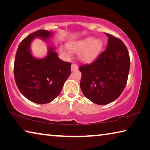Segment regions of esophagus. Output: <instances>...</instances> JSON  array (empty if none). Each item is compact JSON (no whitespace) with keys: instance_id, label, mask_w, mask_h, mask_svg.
Returning a JSON list of instances; mask_svg holds the SVG:
<instances>
[{"instance_id":"1","label":"esophagus","mask_w":150,"mask_h":150,"mask_svg":"<svg viewBox=\"0 0 150 150\" xmlns=\"http://www.w3.org/2000/svg\"><path fill=\"white\" fill-rule=\"evenodd\" d=\"M71 68V71H75L78 69V65L77 64H75V63H72Z\"/></svg>"}]
</instances>
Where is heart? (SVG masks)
Segmentation results:
<instances>
[{"instance_id": "1", "label": "heart", "mask_w": 150, "mask_h": 150, "mask_svg": "<svg viewBox=\"0 0 150 150\" xmlns=\"http://www.w3.org/2000/svg\"><path fill=\"white\" fill-rule=\"evenodd\" d=\"M103 47V42L100 38L94 39V37L85 38L67 44V47L73 52H79V57L84 62H91L96 59L100 54ZM60 52L63 55H67V52L61 48Z\"/></svg>"}]
</instances>
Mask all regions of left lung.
<instances>
[{
  "label": "left lung",
  "mask_w": 150,
  "mask_h": 150,
  "mask_svg": "<svg viewBox=\"0 0 150 150\" xmlns=\"http://www.w3.org/2000/svg\"><path fill=\"white\" fill-rule=\"evenodd\" d=\"M106 50L91 64L79 68L83 95L96 105H107L119 97L128 80L130 60L121 40L107 33Z\"/></svg>",
  "instance_id": "1"
}]
</instances>
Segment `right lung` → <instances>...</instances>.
<instances>
[{
    "label": "right lung",
    "instance_id": "obj_1",
    "mask_svg": "<svg viewBox=\"0 0 150 150\" xmlns=\"http://www.w3.org/2000/svg\"><path fill=\"white\" fill-rule=\"evenodd\" d=\"M53 34L45 30L32 33L20 42L15 56L14 74L17 87L25 97L37 104L54 100L71 74V63L59 59L55 47L50 45ZM37 37L49 44L47 55L41 59L33 57L31 52V42Z\"/></svg>",
    "mask_w": 150,
    "mask_h": 150
}]
</instances>
